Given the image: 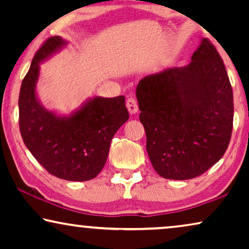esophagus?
Listing matches in <instances>:
<instances>
[{
  "mask_svg": "<svg viewBox=\"0 0 249 249\" xmlns=\"http://www.w3.org/2000/svg\"><path fill=\"white\" fill-rule=\"evenodd\" d=\"M127 107L130 114H136L138 112V104L137 101L134 97H129L127 101Z\"/></svg>",
  "mask_w": 249,
  "mask_h": 249,
  "instance_id": "esophagus-1",
  "label": "esophagus"
}]
</instances>
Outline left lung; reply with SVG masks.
Here are the masks:
<instances>
[{"label":"left lung","instance_id":"1","mask_svg":"<svg viewBox=\"0 0 249 249\" xmlns=\"http://www.w3.org/2000/svg\"><path fill=\"white\" fill-rule=\"evenodd\" d=\"M136 96L147 154L163 178H195L226 153L232 132V88L209 39L202 38L188 66L142 78Z\"/></svg>","mask_w":249,"mask_h":249}]
</instances>
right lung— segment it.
I'll list each match as a JSON object with an SVG mask.
<instances>
[{
    "instance_id": "add662e5",
    "label": "right lung",
    "mask_w": 249,
    "mask_h": 249,
    "mask_svg": "<svg viewBox=\"0 0 249 249\" xmlns=\"http://www.w3.org/2000/svg\"><path fill=\"white\" fill-rule=\"evenodd\" d=\"M68 44L50 37L37 51L19 94V127L34 158L51 175L69 181H87L102 171L111 141L129 119L124 96L91 97L69 115L45 108L36 93L40 63Z\"/></svg>"
}]
</instances>
